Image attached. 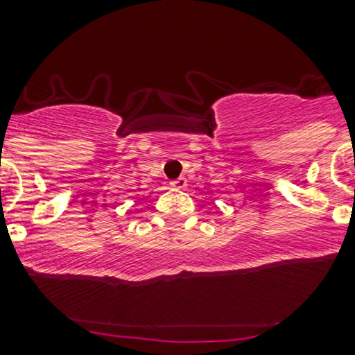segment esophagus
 Returning a JSON list of instances; mask_svg holds the SVG:
<instances>
[{
    "instance_id": "obj_1",
    "label": "esophagus",
    "mask_w": 355,
    "mask_h": 355,
    "mask_svg": "<svg viewBox=\"0 0 355 355\" xmlns=\"http://www.w3.org/2000/svg\"><path fill=\"white\" fill-rule=\"evenodd\" d=\"M171 187L175 189V191H182V189H185L187 187V178H184V177H180V178H177V180H173L171 182Z\"/></svg>"
}]
</instances>
